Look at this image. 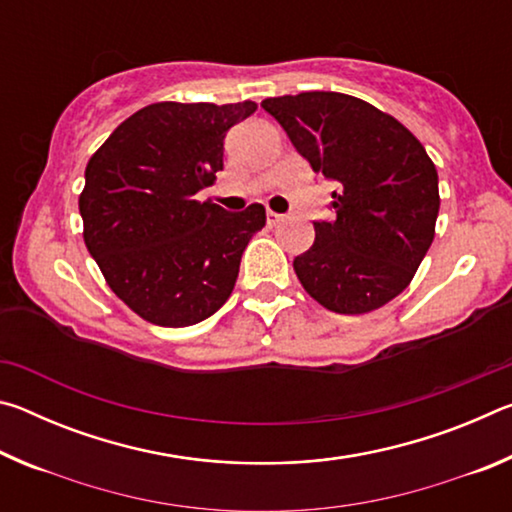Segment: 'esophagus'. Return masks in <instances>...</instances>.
I'll use <instances>...</instances> for the list:
<instances>
[{
  "mask_svg": "<svg viewBox=\"0 0 512 512\" xmlns=\"http://www.w3.org/2000/svg\"><path fill=\"white\" fill-rule=\"evenodd\" d=\"M266 221L268 225H277L280 221H284V214H277V212H266Z\"/></svg>",
  "mask_w": 512,
  "mask_h": 512,
  "instance_id": "34e87169",
  "label": "esophagus"
}]
</instances>
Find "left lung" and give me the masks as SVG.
<instances>
[{"mask_svg": "<svg viewBox=\"0 0 512 512\" xmlns=\"http://www.w3.org/2000/svg\"><path fill=\"white\" fill-rule=\"evenodd\" d=\"M311 169L336 183L332 221L293 259L305 291L336 314H368L409 287L436 235L438 171L409 128L341 92L264 99Z\"/></svg>", "mask_w": 512, "mask_h": 512, "instance_id": "obj_1", "label": "left lung"}]
</instances>
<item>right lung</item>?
Wrapping results in <instances>:
<instances>
[{
    "label": "right lung",
    "mask_w": 512,
    "mask_h": 512,
    "mask_svg": "<svg viewBox=\"0 0 512 512\" xmlns=\"http://www.w3.org/2000/svg\"><path fill=\"white\" fill-rule=\"evenodd\" d=\"M255 110V101L151 103L85 167V246L117 298L153 325L187 327L219 311L250 237L264 228L259 203L225 212L196 201L223 169L225 133Z\"/></svg>",
    "instance_id": "obj_1"
}]
</instances>
